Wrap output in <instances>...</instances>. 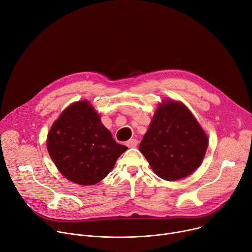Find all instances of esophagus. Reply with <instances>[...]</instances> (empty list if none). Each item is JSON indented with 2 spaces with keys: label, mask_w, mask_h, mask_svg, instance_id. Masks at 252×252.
Returning <instances> with one entry per match:
<instances>
[{
  "label": "esophagus",
  "mask_w": 252,
  "mask_h": 252,
  "mask_svg": "<svg viewBox=\"0 0 252 252\" xmlns=\"http://www.w3.org/2000/svg\"><path fill=\"white\" fill-rule=\"evenodd\" d=\"M126 145L128 147V148H133V147H136L138 146V141H136L135 139H129Z\"/></svg>",
  "instance_id": "1"
}]
</instances>
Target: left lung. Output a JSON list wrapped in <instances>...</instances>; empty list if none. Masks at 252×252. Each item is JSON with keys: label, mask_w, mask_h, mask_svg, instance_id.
<instances>
[{"label": "left lung", "mask_w": 252, "mask_h": 252, "mask_svg": "<svg viewBox=\"0 0 252 252\" xmlns=\"http://www.w3.org/2000/svg\"><path fill=\"white\" fill-rule=\"evenodd\" d=\"M208 143L191 110L182 101L165 98L158 104L139 149L158 177L177 181L199 168Z\"/></svg>", "instance_id": "left-lung-1"}]
</instances>
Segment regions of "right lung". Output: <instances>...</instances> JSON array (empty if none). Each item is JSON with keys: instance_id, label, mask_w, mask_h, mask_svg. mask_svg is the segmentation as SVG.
<instances>
[{"instance_id": "obj_1", "label": "right lung", "mask_w": 252, "mask_h": 252, "mask_svg": "<svg viewBox=\"0 0 252 252\" xmlns=\"http://www.w3.org/2000/svg\"><path fill=\"white\" fill-rule=\"evenodd\" d=\"M46 146L60 174L81 186L104 179L127 147L118 144L88 100L68 105L50 127Z\"/></svg>"}]
</instances>
